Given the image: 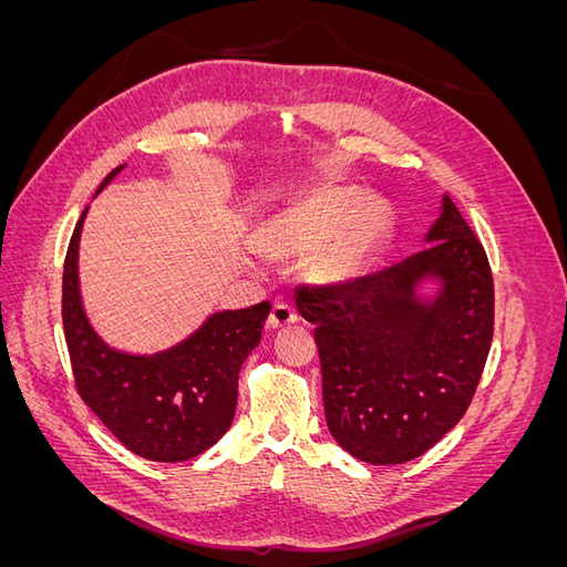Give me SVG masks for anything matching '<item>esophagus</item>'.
Segmentation results:
<instances>
[{
  "instance_id": "1",
  "label": "esophagus",
  "mask_w": 567,
  "mask_h": 567,
  "mask_svg": "<svg viewBox=\"0 0 567 567\" xmlns=\"http://www.w3.org/2000/svg\"><path fill=\"white\" fill-rule=\"evenodd\" d=\"M296 321H298V312H296V307L279 300V302H274V307H271L269 319H267V329L277 331V329H284V326L296 323Z\"/></svg>"
}]
</instances>
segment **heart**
Returning <instances> with one entry per match:
<instances>
[{"label":"heart","mask_w":567,"mask_h":567,"mask_svg":"<svg viewBox=\"0 0 567 567\" xmlns=\"http://www.w3.org/2000/svg\"><path fill=\"white\" fill-rule=\"evenodd\" d=\"M388 225L373 198L357 200L352 188L331 186L290 205L265 231L277 255L310 250V274L321 284H348L362 274Z\"/></svg>","instance_id":"b5f03b06"}]
</instances>
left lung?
Returning <instances> with one entry per match:
<instances>
[{
  "instance_id": "1",
  "label": "left lung",
  "mask_w": 567,
  "mask_h": 567,
  "mask_svg": "<svg viewBox=\"0 0 567 567\" xmlns=\"http://www.w3.org/2000/svg\"><path fill=\"white\" fill-rule=\"evenodd\" d=\"M406 260L336 286H300L312 321L329 431L354 458L392 466L421 456L463 419L494 336L487 252L450 196ZM443 290L419 303L415 286Z\"/></svg>"
}]
</instances>
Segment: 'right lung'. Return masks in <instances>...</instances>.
Returning <instances> with one entry per match:
<instances>
[{
  "instance_id": "add662e5",
  "label": "right lung",
  "mask_w": 567,
  "mask_h": 567,
  "mask_svg": "<svg viewBox=\"0 0 567 567\" xmlns=\"http://www.w3.org/2000/svg\"><path fill=\"white\" fill-rule=\"evenodd\" d=\"M120 169L123 165L101 182L99 192ZM84 213L68 244L61 298L80 398L136 456L163 463L194 458L229 431L238 371L260 342L271 305L217 312L179 346L153 357L117 352L94 333L80 302L78 246Z\"/></svg>"
}]
</instances>
